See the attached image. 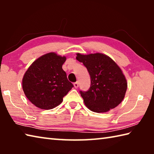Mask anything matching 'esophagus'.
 Segmentation results:
<instances>
[{"instance_id": "obj_1", "label": "esophagus", "mask_w": 154, "mask_h": 154, "mask_svg": "<svg viewBox=\"0 0 154 154\" xmlns=\"http://www.w3.org/2000/svg\"><path fill=\"white\" fill-rule=\"evenodd\" d=\"M74 87L75 88H77L78 87H79V82H75L74 83Z\"/></svg>"}]
</instances>
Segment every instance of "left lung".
<instances>
[{
    "label": "left lung",
    "instance_id": "8db88e82",
    "mask_svg": "<svg viewBox=\"0 0 154 154\" xmlns=\"http://www.w3.org/2000/svg\"><path fill=\"white\" fill-rule=\"evenodd\" d=\"M76 59L87 68L91 85L88 90H80L85 105L96 113H105L123 100L127 90L124 74L113 60L105 54H77Z\"/></svg>",
    "mask_w": 154,
    "mask_h": 154
}]
</instances>
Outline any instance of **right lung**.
Wrapping results in <instances>:
<instances>
[{
  "instance_id": "1",
  "label": "right lung",
  "mask_w": 154,
  "mask_h": 154,
  "mask_svg": "<svg viewBox=\"0 0 154 154\" xmlns=\"http://www.w3.org/2000/svg\"><path fill=\"white\" fill-rule=\"evenodd\" d=\"M66 57L45 54L33 62L25 72L22 88L26 96L41 109H51L63 100L74 85L62 69Z\"/></svg>"
}]
</instances>
